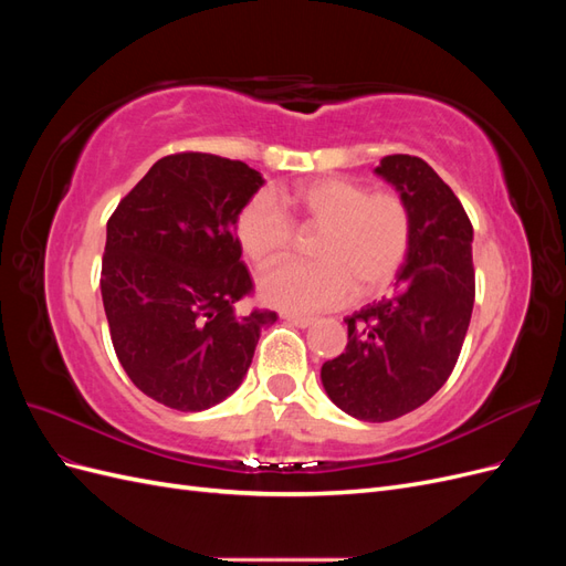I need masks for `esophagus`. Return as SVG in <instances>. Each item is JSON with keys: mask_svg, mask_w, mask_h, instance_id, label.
I'll use <instances>...</instances> for the list:
<instances>
[{"mask_svg": "<svg viewBox=\"0 0 566 566\" xmlns=\"http://www.w3.org/2000/svg\"><path fill=\"white\" fill-rule=\"evenodd\" d=\"M283 318H285L287 323H293V325H297V328H310V325H314V318H310V316H297V314H283Z\"/></svg>", "mask_w": 566, "mask_h": 566, "instance_id": "esophagus-1", "label": "esophagus"}]
</instances>
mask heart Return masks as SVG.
Instances as JSON below:
<instances>
[{"instance_id":"1","label":"heart","mask_w":566,"mask_h":566,"mask_svg":"<svg viewBox=\"0 0 566 566\" xmlns=\"http://www.w3.org/2000/svg\"><path fill=\"white\" fill-rule=\"evenodd\" d=\"M283 210L266 193L245 202L235 235L256 271L283 262L295 248V228L318 231L314 264H285L260 281V297L285 312H318L354 295L373 297L399 276L413 243V217L401 193L370 191L361 181L318 177L283 196Z\"/></svg>"}]
</instances>
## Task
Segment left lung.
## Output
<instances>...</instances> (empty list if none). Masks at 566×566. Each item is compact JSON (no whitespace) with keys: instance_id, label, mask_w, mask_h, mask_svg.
Listing matches in <instances>:
<instances>
[{"instance_id":"left-lung-1","label":"left lung","mask_w":566,"mask_h":566,"mask_svg":"<svg viewBox=\"0 0 566 566\" xmlns=\"http://www.w3.org/2000/svg\"><path fill=\"white\" fill-rule=\"evenodd\" d=\"M375 175L406 198L413 243L394 293L345 318L349 342L321 368L331 401L366 422H387L430 401L449 380L474 306L472 224L434 169L387 156Z\"/></svg>"}]
</instances>
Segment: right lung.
Instances as JSON below:
<instances>
[{
	"instance_id": "right-lung-1",
	"label": "right lung",
	"mask_w": 566,
	"mask_h": 566,
	"mask_svg": "<svg viewBox=\"0 0 566 566\" xmlns=\"http://www.w3.org/2000/svg\"><path fill=\"white\" fill-rule=\"evenodd\" d=\"M264 184L210 153L160 158L108 219L101 297L115 354L146 397L205 410L241 387L276 312L238 316L252 293L235 219Z\"/></svg>"
}]
</instances>
